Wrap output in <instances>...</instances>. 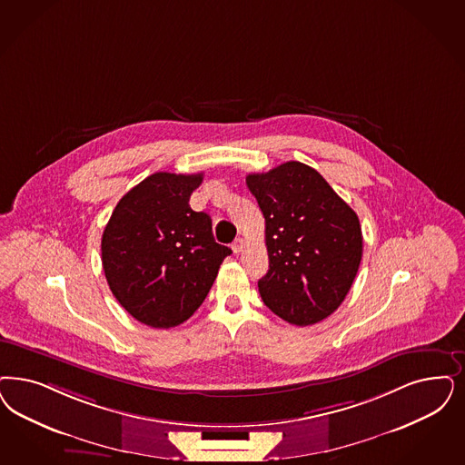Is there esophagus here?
<instances>
[{
  "instance_id": "1",
  "label": "esophagus",
  "mask_w": 465,
  "mask_h": 465,
  "mask_svg": "<svg viewBox=\"0 0 465 465\" xmlns=\"http://www.w3.org/2000/svg\"><path fill=\"white\" fill-rule=\"evenodd\" d=\"M243 247H245V241H243V239H237V241L233 242V245H232V249H233L235 254H241L242 251H243Z\"/></svg>"
}]
</instances>
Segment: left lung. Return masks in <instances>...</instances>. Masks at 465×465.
<instances>
[{"label": "left lung", "mask_w": 465, "mask_h": 465, "mask_svg": "<svg viewBox=\"0 0 465 465\" xmlns=\"http://www.w3.org/2000/svg\"><path fill=\"white\" fill-rule=\"evenodd\" d=\"M245 182L266 223L270 270L257 282L262 302L295 326L326 320L347 297L362 259L357 214L299 161Z\"/></svg>", "instance_id": "left-lung-1"}]
</instances>
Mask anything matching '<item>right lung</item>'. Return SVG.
Wrapping results in <instances>:
<instances>
[{"label":"right lung","mask_w":465,"mask_h":465,"mask_svg":"<svg viewBox=\"0 0 465 465\" xmlns=\"http://www.w3.org/2000/svg\"><path fill=\"white\" fill-rule=\"evenodd\" d=\"M203 173L158 172L116 204L101 239L114 299L151 328L189 320L204 302L232 249L216 243L211 218L189 206Z\"/></svg>","instance_id":"obj_1"}]
</instances>
